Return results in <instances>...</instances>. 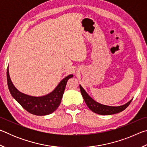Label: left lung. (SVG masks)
<instances>
[{
	"label": "left lung",
	"mask_w": 147,
	"mask_h": 147,
	"mask_svg": "<svg viewBox=\"0 0 147 147\" xmlns=\"http://www.w3.org/2000/svg\"><path fill=\"white\" fill-rule=\"evenodd\" d=\"M80 89L82 95L83 96L84 101L86 103L87 106H88V108L94 113L99 114V115H108L121 112L127 108L132 100V99H131L128 102L120 106H109L103 105V104H101L94 100L91 96H89V94L86 93V91L80 85Z\"/></svg>",
	"instance_id": "8db88e82"
}]
</instances>
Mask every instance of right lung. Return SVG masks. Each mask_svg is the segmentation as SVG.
I'll return each mask as SVG.
<instances>
[{"label": "right lung", "instance_id": "right-lung-1", "mask_svg": "<svg viewBox=\"0 0 147 147\" xmlns=\"http://www.w3.org/2000/svg\"><path fill=\"white\" fill-rule=\"evenodd\" d=\"M69 74L59 83L56 88L49 94L42 96H32L24 94L16 88L10 79L9 69H7V82L9 92L14 99L27 111L35 115H47L53 113L58 108L68 80L73 77Z\"/></svg>", "mask_w": 147, "mask_h": 147}]
</instances>
